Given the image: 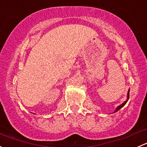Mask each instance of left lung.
<instances>
[{
    "label": "left lung",
    "instance_id": "1",
    "mask_svg": "<svg viewBox=\"0 0 147 147\" xmlns=\"http://www.w3.org/2000/svg\"><path fill=\"white\" fill-rule=\"evenodd\" d=\"M129 90H128V92H127V100H126V101H124V102H123L122 104H121V105H120L119 106H118L116 108V109H115V112H114V113H115V112H117V111H119L120 109H121V107H123L124 106V105H126V103H127V101H128V100H129Z\"/></svg>",
    "mask_w": 147,
    "mask_h": 147
}]
</instances>
